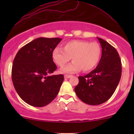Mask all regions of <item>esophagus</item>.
Wrapping results in <instances>:
<instances>
[{
	"label": "esophagus",
	"mask_w": 134,
	"mask_h": 134,
	"mask_svg": "<svg viewBox=\"0 0 134 134\" xmlns=\"http://www.w3.org/2000/svg\"><path fill=\"white\" fill-rule=\"evenodd\" d=\"M72 77V76H70V75H65L64 76V77L67 78V79H69V78H70Z\"/></svg>",
	"instance_id": "obj_1"
}]
</instances>
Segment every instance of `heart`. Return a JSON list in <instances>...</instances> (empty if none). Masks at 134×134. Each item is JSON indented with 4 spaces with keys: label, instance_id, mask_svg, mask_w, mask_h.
I'll list each match as a JSON object with an SVG mask.
<instances>
[{
    "label": "heart",
    "instance_id": "heart-1",
    "mask_svg": "<svg viewBox=\"0 0 134 134\" xmlns=\"http://www.w3.org/2000/svg\"><path fill=\"white\" fill-rule=\"evenodd\" d=\"M101 48L99 43L84 40H72L63 44V49L55 48L52 53V59L56 65L62 67L70 59L72 64L61 69L62 73H74L82 70H92L99 63Z\"/></svg>",
    "mask_w": 134,
    "mask_h": 134
}]
</instances>
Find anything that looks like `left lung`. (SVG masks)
<instances>
[{
    "label": "left lung",
    "instance_id": "obj_1",
    "mask_svg": "<svg viewBox=\"0 0 134 134\" xmlns=\"http://www.w3.org/2000/svg\"><path fill=\"white\" fill-rule=\"evenodd\" d=\"M102 54L96 69L84 76H79L75 93L81 101L90 105H98L108 100L114 93L121 76L119 55L113 46L97 38Z\"/></svg>",
    "mask_w": 134,
    "mask_h": 134
}]
</instances>
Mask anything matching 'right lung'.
Segmentation results:
<instances>
[{
	"instance_id": "add662e5",
	"label": "right lung",
	"mask_w": 134,
	"mask_h": 134,
	"mask_svg": "<svg viewBox=\"0 0 134 134\" xmlns=\"http://www.w3.org/2000/svg\"><path fill=\"white\" fill-rule=\"evenodd\" d=\"M62 38H38L18 51L13 61L12 80L20 98L30 105L42 107L58 94L64 77L53 75L57 65L52 53Z\"/></svg>"
}]
</instances>
